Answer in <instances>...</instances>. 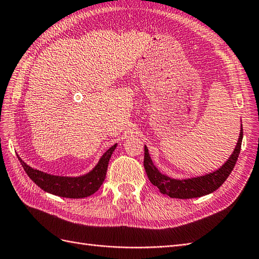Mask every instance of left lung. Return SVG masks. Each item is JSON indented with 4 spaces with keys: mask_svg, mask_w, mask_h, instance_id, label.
<instances>
[{
    "mask_svg": "<svg viewBox=\"0 0 259 259\" xmlns=\"http://www.w3.org/2000/svg\"><path fill=\"white\" fill-rule=\"evenodd\" d=\"M241 141H243V125L240 128L237 145H236L235 150L228 160L218 170H216V171L205 176H200V177L180 180L170 178L166 175H162L156 168L155 164H153L149 156V152H148V148L146 146L144 166L150 183L153 186L158 187V189L160 190L161 194L167 195L171 198H179V199H190V198L201 197L211 194L212 191L217 190L225 183V180L228 178V176L233 171L236 161L238 159L241 148Z\"/></svg>",
    "mask_w": 259,
    "mask_h": 259,
    "instance_id": "left-lung-1",
    "label": "left lung"
}]
</instances>
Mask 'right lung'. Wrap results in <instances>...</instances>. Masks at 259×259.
<instances>
[{
	"instance_id": "add662e5",
	"label": "right lung",
	"mask_w": 259,
	"mask_h": 259,
	"mask_svg": "<svg viewBox=\"0 0 259 259\" xmlns=\"http://www.w3.org/2000/svg\"><path fill=\"white\" fill-rule=\"evenodd\" d=\"M115 147H117V144L110 147L103 153L97 166L90 172L79 176V177H62V176L49 175L41 171V170L33 169L32 167L27 166L20 157L18 158L26 175L41 189L60 197L84 198L93 195L101 187L104 178H106L109 160Z\"/></svg>"
}]
</instances>
